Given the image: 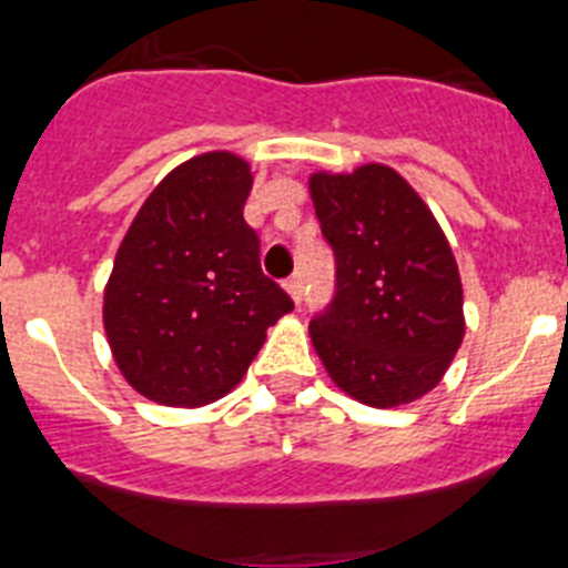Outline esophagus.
<instances>
[{
	"label": "esophagus",
	"mask_w": 568,
	"mask_h": 568,
	"mask_svg": "<svg viewBox=\"0 0 568 568\" xmlns=\"http://www.w3.org/2000/svg\"><path fill=\"white\" fill-rule=\"evenodd\" d=\"M284 287H287V293L293 295L295 304H301V293H304V290H301V275H290Z\"/></svg>",
	"instance_id": "esophagus-1"
}]
</instances>
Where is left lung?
<instances>
[{
	"instance_id": "1",
	"label": "left lung",
	"mask_w": 568,
	"mask_h": 568,
	"mask_svg": "<svg viewBox=\"0 0 568 568\" xmlns=\"http://www.w3.org/2000/svg\"><path fill=\"white\" fill-rule=\"evenodd\" d=\"M310 195L335 255V295L310 321L315 353L361 404L420 398L464 341V290L444 230L384 164L315 173Z\"/></svg>"
}]
</instances>
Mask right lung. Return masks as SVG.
I'll list each match as a JSON object with an SVG mask.
<instances>
[{
	"instance_id": "add662e5",
	"label": "right lung",
	"mask_w": 568,
	"mask_h": 568,
	"mask_svg": "<svg viewBox=\"0 0 568 568\" xmlns=\"http://www.w3.org/2000/svg\"><path fill=\"white\" fill-rule=\"evenodd\" d=\"M253 173L233 153L195 155L135 213L104 290V333L135 393L204 406L244 378L293 298L261 273L244 222Z\"/></svg>"
}]
</instances>
